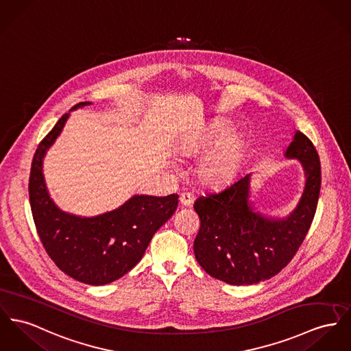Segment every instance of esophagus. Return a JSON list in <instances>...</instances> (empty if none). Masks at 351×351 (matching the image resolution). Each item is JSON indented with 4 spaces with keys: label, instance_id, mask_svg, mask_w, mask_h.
Segmentation results:
<instances>
[{
    "label": "esophagus",
    "instance_id": "obj_1",
    "mask_svg": "<svg viewBox=\"0 0 351 351\" xmlns=\"http://www.w3.org/2000/svg\"><path fill=\"white\" fill-rule=\"evenodd\" d=\"M180 202L182 206H190L193 204V195L190 193H182L180 195Z\"/></svg>",
    "mask_w": 351,
    "mask_h": 351
}]
</instances>
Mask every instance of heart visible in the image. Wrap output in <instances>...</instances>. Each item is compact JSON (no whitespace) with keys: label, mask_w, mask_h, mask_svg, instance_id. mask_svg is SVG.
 <instances>
[{"label":"heart","mask_w":351,"mask_h":351,"mask_svg":"<svg viewBox=\"0 0 351 351\" xmlns=\"http://www.w3.org/2000/svg\"><path fill=\"white\" fill-rule=\"evenodd\" d=\"M229 132V128L223 123L213 125L208 133L206 145H195L187 149V156H194L201 153L205 146L217 143L221 138H223ZM243 154V141L238 136H230L229 138L223 141L219 147L210 154L204 162L199 165L198 177L202 184L206 186H222L226 185L233 180L238 165L241 162Z\"/></svg>","instance_id":"1"}]
</instances>
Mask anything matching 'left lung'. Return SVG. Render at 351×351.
Masks as SVG:
<instances>
[{"label": "left lung", "instance_id": "left-lung-1", "mask_svg": "<svg viewBox=\"0 0 351 351\" xmlns=\"http://www.w3.org/2000/svg\"><path fill=\"white\" fill-rule=\"evenodd\" d=\"M283 156L298 160L306 178L304 193L289 215L265 217L254 210L249 199L252 173L194 202L201 219L194 254L211 277L237 286L270 280L304 242L318 204L321 162L313 142L298 130Z\"/></svg>", "mask_w": 351, "mask_h": 351}]
</instances>
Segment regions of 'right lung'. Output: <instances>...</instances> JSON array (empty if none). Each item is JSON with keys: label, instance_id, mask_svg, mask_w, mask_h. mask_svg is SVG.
Listing matches in <instances>:
<instances>
[{"label": "right lung", "instance_id": "1", "mask_svg": "<svg viewBox=\"0 0 351 351\" xmlns=\"http://www.w3.org/2000/svg\"><path fill=\"white\" fill-rule=\"evenodd\" d=\"M90 104L80 102L71 112ZM68 118L69 113L60 118L36 150L29 178L32 214L40 239L60 270L82 283L106 285L140 262L154 233L174 214L178 195L136 194L117 209L94 217L61 210L49 195L43 165Z\"/></svg>", "mask_w": 351, "mask_h": 351}]
</instances>
